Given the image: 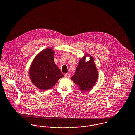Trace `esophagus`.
<instances>
[{
  "label": "esophagus",
  "mask_w": 135,
  "mask_h": 135,
  "mask_svg": "<svg viewBox=\"0 0 135 135\" xmlns=\"http://www.w3.org/2000/svg\"><path fill=\"white\" fill-rule=\"evenodd\" d=\"M65 76L66 78H69L70 76V74L69 73H66L65 74Z\"/></svg>",
  "instance_id": "34e87169"
}]
</instances>
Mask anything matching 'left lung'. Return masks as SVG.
<instances>
[{
  "label": "left lung",
  "mask_w": 135,
  "mask_h": 135,
  "mask_svg": "<svg viewBox=\"0 0 135 135\" xmlns=\"http://www.w3.org/2000/svg\"><path fill=\"white\" fill-rule=\"evenodd\" d=\"M85 58L86 56L79 60L75 74L71 78L83 91L93 87L98 78V72L93 57L90 56L88 62L85 61Z\"/></svg>",
  "instance_id": "obj_1"
}]
</instances>
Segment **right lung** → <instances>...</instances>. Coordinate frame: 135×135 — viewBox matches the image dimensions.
Segmentation results:
<instances>
[{
    "label": "right lung",
    "instance_id": "add662e5",
    "mask_svg": "<svg viewBox=\"0 0 135 135\" xmlns=\"http://www.w3.org/2000/svg\"><path fill=\"white\" fill-rule=\"evenodd\" d=\"M54 55L52 49L47 48L40 52L32 63L30 78L32 83L41 90L51 88L64 76L54 61Z\"/></svg>",
    "mask_w": 135,
    "mask_h": 135
}]
</instances>
